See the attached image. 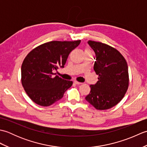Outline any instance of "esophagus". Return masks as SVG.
Listing matches in <instances>:
<instances>
[{
  "instance_id": "obj_1",
  "label": "esophagus",
  "mask_w": 147,
  "mask_h": 147,
  "mask_svg": "<svg viewBox=\"0 0 147 147\" xmlns=\"http://www.w3.org/2000/svg\"><path fill=\"white\" fill-rule=\"evenodd\" d=\"M74 83L76 84V85H81V84H82V83H80V82H77V81H74Z\"/></svg>"
}]
</instances>
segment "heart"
<instances>
[{
    "label": "heart",
    "mask_w": 147,
    "mask_h": 147,
    "mask_svg": "<svg viewBox=\"0 0 147 147\" xmlns=\"http://www.w3.org/2000/svg\"><path fill=\"white\" fill-rule=\"evenodd\" d=\"M86 50H87V51H89V50H88V49H86Z\"/></svg>",
    "instance_id": "obj_1"
}]
</instances>
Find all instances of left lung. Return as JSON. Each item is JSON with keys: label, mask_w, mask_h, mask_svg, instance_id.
<instances>
[{"label": "left lung", "mask_w": 147, "mask_h": 147, "mask_svg": "<svg viewBox=\"0 0 147 147\" xmlns=\"http://www.w3.org/2000/svg\"><path fill=\"white\" fill-rule=\"evenodd\" d=\"M96 59L93 69L98 81L90 85L86 100L97 110H107L116 105L127 92L129 85L128 67L117 50L105 43L89 40Z\"/></svg>", "instance_id": "1"}]
</instances>
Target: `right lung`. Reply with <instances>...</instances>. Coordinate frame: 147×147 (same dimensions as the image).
I'll return each instance as SVG.
<instances>
[{"label": "right lung", "instance_id": "1", "mask_svg": "<svg viewBox=\"0 0 147 147\" xmlns=\"http://www.w3.org/2000/svg\"><path fill=\"white\" fill-rule=\"evenodd\" d=\"M81 40L52 41L33 49L21 65V83L27 95L39 105L47 107L63 97L73 85L53 73L64 67L70 52Z\"/></svg>", "mask_w": 147, "mask_h": 147}]
</instances>
